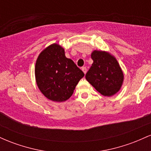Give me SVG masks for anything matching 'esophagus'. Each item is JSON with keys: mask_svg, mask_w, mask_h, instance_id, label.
Returning a JSON list of instances; mask_svg holds the SVG:
<instances>
[{"mask_svg": "<svg viewBox=\"0 0 151 151\" xmlns=\"http://www.w3.org/2000/svg\"><path fill=\"white\" fill-rule=\"evenodd\" d=\"M81 70L83 71V72H84V74H86V68L85 67H82V68H81Z\"/></svg>", "mask_w": 151, "mask_h": 151, "instance_id": "34e87169", "label": "esophagus"}]
</instances>
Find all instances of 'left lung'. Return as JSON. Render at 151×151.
I'll list each match as a JSON object with an SVG mask.
<instances>
[{"label":"left lung","instance_id":"1","mask_svg":"<svg viewBox=\"0 0 151 151\" xmlns=\"http://www.w3.org/2000/svg\"><path fill=\"white\" fill-rule=\"evenodd\" d=\"M91 58L93 64L86 74V79L103 96H113L120 90L124 78L117 60L101 50H93Z\"/></svg>","mask_w":151,"mask_h":151}]
</instances>
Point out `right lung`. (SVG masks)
Returning <instances> with one entry per match:
<instances>
[{
    "instance_id": "1",
    "label": "right lung",
    "mask_w": 151,
    "mask_h": 151,
    "mask_svg": "<svg viewBox=\"0 0 151 151\" xmlns=\"http://www.w3.org/2000/svg\"><path fill=\"white\" fill-rule=\"evenodd\" d=\"M35 74L37 85L48 99L62 102L71 97L84 72L71 59L65 57V50L53 43L39 55Z\"/></svg>"
}]
</instances>
